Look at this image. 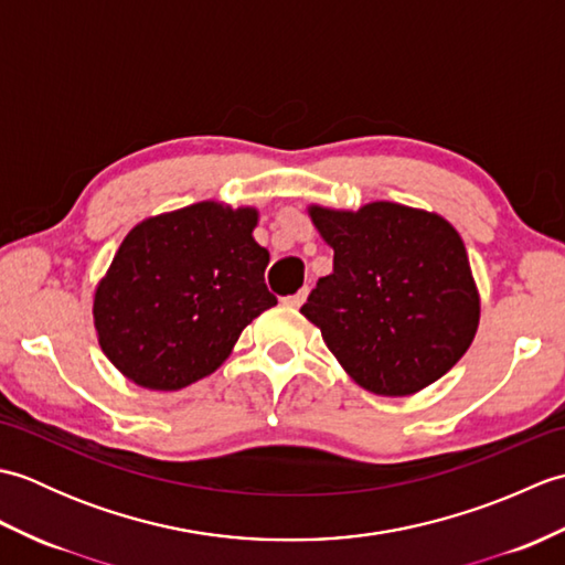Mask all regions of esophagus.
<instances>
[{
  "label": "esophagus",
  "instance_id": "esophagus-1",
  "mask_svg": "<svg viewBox=\"0 0 565 565\" xmlns=\"http://www.w3.org/2000/svg\"><path fill=\"white\" fill-rule=\"evenodd\" d=\"M306 296H308V289H301V291L294 294V296H286L284 303L291 306V308H301L306 303Z\"/></svg>",
  "mask_w": 565,
  "mask_h": 565
}]
</instances>
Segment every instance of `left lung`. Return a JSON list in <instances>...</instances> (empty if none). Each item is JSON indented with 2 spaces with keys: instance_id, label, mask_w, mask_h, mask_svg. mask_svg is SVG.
Segmentation results:
<instances>
[{
  "instance_id": "obj_1",
  "label": "left lung",
  "mask_w": 565,
  "mask_h": 565,
  "mask_svg": "<svg viewBox=\"0 0 565 565\" xmlns=\"http://www.w3.org/2000/svg\"><path fill=\"white\" fill-rule=\"evenodd\" d=\"M308 213L334 259L301 313L320 328L347 374L391 398L447 374L471 347L481 318L454 225L391 201Z\"/></svg>"
}]
</instances>
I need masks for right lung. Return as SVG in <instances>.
Here are the masks:
<instances>
[{
	"mask_svg": "<svg viewBox=\"0 0 565 565\" xmlns=\"http://www.w3.org/2000/svg\"><path fill=\"white\" fill-rule=\"evenodd\" d=\"M255 225V209L201 201L126 235L94 294L99 344L126 379L150 391L184 388L213 374L239 332L276 306Z\"/></svg>",
	"mask_w": 565,
	"mask_h": 565,
	"instance_id": "obj_1",
	"label": "right lung"
}]
</instances>
